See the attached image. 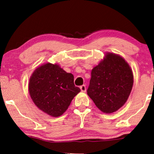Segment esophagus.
<instances>
[{
    "label": "esophagus",
    "instance_id": "34e87169",
    "mask_svg": "<svg viewBox=\"0 0 154 154\" xmlns=\"http://www.w3.org/2000/svg\"><path fill=\"white\" fill-rule=\"evenodd\" d=\"M80 88H81V90L82 92H85L86 91V87H85V85H81V87H80Z\"/></svg>",
    "mask_w": 154,
    "mask_h": 154
}]
</instances>
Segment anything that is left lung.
<instances>
[{
  "label": "left lung",
  "mask_w": 154,
  "mask_h": 154,
  "mask_svg": "<svg viewBox=\"0 0 154 154\" xmlns=\"http://www.w3.org/2000/svg\"><path fill=\"white\" fill-rule=\"evenodd\" d=\"M132 85L133 74L129 64L119 54L107 52L92 69L87 92L100 111L111 113L125 104Z\"/></svg>",
  "instance_id": "8db88e82"
}]
</instances>
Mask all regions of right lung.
Masks as SVG:
<instances>
[{"label": "right lung", "mask_w": 154, "mask_h": 154, "mask_svg": "<svg viewBox=\"0 0 154 154\" xmlns=\"http://www.w3.org/2000/svg\"><path fill=\"white\" fill-rule=\"evenodd\" d=\"M29 91L38 108L52 117L62 116L81 89L75 87L73 75L58 64H44L30 77Z\"/></svg>", "instance_id": "right-lung-1"}]
</instances>
